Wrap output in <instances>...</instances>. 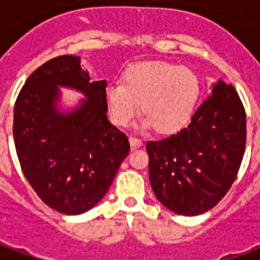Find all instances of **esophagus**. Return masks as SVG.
<instances>
[{
	"label": "esophagus",
	"instance_id": "1",
	"mask_svg": "<svg viewBox=\"0 0 260 260\" xmlns=\"http://www.w3.org/2000/svg\"><path fill=\"white\" fill-rule=\"evenodd\" d=\"M129 143H131V147L142 146V141L141 139H138V138H135V136H129Z\"/></svg>",
	"mask_w": 260,
	"mask_h": 260
}]
</instances>
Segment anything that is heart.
<instances>
[{
  "label": "heart",
  "instance_id": "heart-1",
  "mask_svg": "<svg viewBox=\"0 0 260 260\" xmlns=\"http://www.w3.org/2000/svg\"><path fill=\"white\" fill-rule=\"evenodd\" d=\"M122 85L106 90L110 115L115 125L126 126L139 114L143 126L160 135H171L185 126L201 94L198 75L180 65L149 61L125 71Z\"/></svg>",
  "mask_w": 260,
  "mask_h": 260
}]
</instances>
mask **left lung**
I'll return each instance as SVG.
<instances>
[{
  "label": "left lung",
  "mask_w": 260,
  "mask_h": 260,
  "mask_svg": "<svg viewBox=\"0 0 260 260\" xmlns=\"http://www.w3.org/2000/svg\"><path fill=\"white\" fill-rule=\"evenodd\" d=\"M245 143L244 104L234 86L218 80L188 126L146 143L154 195L177 214L210 210L237 178Z\"/></svg>",
  "instance_id": "1"
}]
</instances>
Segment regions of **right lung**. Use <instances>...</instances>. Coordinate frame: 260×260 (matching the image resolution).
<instances>
[{
	"instance_id": "1",
	"label": "right lung",
	"mask_w": 260,
	"mask_h": 260,
	"mask_svg": "<svg viewBox=\"0 0 260 260\" xmlns=\"http://www.w3.org/2000/svg\"><path fill=\"white\" fill-rule=\"evenodd\" d=\"M58 85L88 99L69 114L55 108ZM106 80L91 82L74 55L44 62L27 78L14 108L20 169L37 196L64 214H80L106 195L128 153L124 132L107 119Z\"/></svg>"
}]
</instances>
